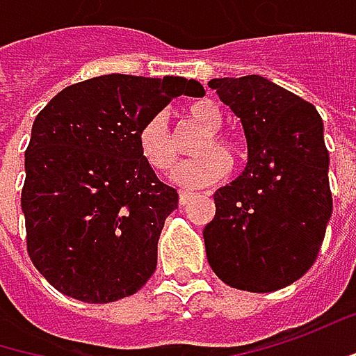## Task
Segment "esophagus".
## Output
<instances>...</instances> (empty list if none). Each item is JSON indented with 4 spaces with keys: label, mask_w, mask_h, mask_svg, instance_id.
<instances>
[{
    "label": "esophagus",
    "mask_w": 356,
    "mask_h": 356,
    "mask_svg": "<svg viewBox=\"0 0 356 356\" xmlns=\"http://www.w3.org/2000/svg\"><path fill=\"white\" fill-rule=\"evenodd\" d=\"M191 199H193L191 191H179V205H187Z\"/></svg>",
    "instance_id": "obj_1"
}]
</instances>
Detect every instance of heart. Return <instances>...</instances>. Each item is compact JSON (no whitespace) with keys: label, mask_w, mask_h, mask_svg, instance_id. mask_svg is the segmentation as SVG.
<instances>
[{"label":"heart","mask_w":356,"mask_h":356,"mask_svg":"<svg viewBox=\"0 0 356 356\" xmlns=\"http://www.w3.org/2000/svg\"><path fill=\"white\" fill-rule=\"evenodd\" d=\"M187 115L197 127L205 129V135L195 145L197 159L179 165L177 171L173 173V181L181 187L211 185L225 175L229 167L227 159L236 157L238 147L229 136L220 131L223 124V115L213 100L209 98L195 100L193 104H189ZM136 145L140 157L157 173H169L177 165V143L169 127V116L165 113H157L143 122L136 135Z\"/></svg>","instance_id":"1"}]
</instances>
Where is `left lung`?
<instances>
[{
	"label": "left lung",
	"mask_w": 356,
	"mask_h": 356,
	"mask_svg": "<svg viewBox=\"0 0 356 356\" xmlns=\"http://www.w3.org/2000/svg\"><path fill=\"white\" fill-rule=\"evenodd\" d=\"M207 84L248 140L243 173L213 193L216 218L203 229L207 261L232 288L280 290L310 270L332 213L323 118L258 74Z\"/></svg>",
	"instance_id": "left-lung-1"
}]
</instances>
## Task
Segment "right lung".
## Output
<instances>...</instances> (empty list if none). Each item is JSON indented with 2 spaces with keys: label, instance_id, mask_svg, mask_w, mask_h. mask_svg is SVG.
Wrapping results in <instances>:
<instances>
[{
  "label": "right lung",
  "instance_id": "add662e5",
  "mask_svg": "<svg viewBox=\"0 0 356 356\" xmlns=\"http://www.w3.org/2000/svg\"><path fill=\"white\" fill-rule=\"evenodd\" d=\"M181 95L205 90L181 76L106 74L64 88L35 116L22 209L28 254L58 292L115 302L153 276L179 195L140 157L136 135Z\"/></svg>",
  "mask_w": 356,
  "mask_h": 356
}]
</instances>
